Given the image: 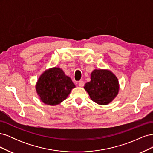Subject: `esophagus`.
<instances>
[{
    "mask_svg": "<svg viewBox=\"0 0 153 153\" xmlns=\"http://www.w3.org/2000/svg\"><path fill=\"white\" fill-rule=\"evenodd\" d=\"M84 84H85L84 82V81H82V80L80 81V82H79V83H78V85H79V86H80V87H83V86L84 85Z\"/></svg>",
    "mask_w": 153,
    "mask_h": 153,
    "instance_id": "34e87169",
    "label": "esophagus"
}]
</instances>
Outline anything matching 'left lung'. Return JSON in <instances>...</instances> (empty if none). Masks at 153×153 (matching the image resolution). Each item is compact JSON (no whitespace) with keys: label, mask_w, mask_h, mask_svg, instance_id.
Listing matches in <instances>:
<instances>
[{"label":"left lung","mask_w":153,"mask_h":153,"mask_svg":"<svg viewBox=\"0 0 153 153\" xmlns=\"http://www.w3.org/2000/svg\"><path fill=\"white\" fill-rule=\"evenodd\" d=\"M91 99L101 105L112 102L118 94L117 78L108 69H94L91 74V81L84 86Z\"/></svg>","instance_id":"8db88e82"}]
</instances>
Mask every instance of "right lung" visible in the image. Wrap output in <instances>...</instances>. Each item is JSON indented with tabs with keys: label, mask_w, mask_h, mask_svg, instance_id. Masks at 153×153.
I'll use <instances>...</instances> for the list:
<instances>
[{
	"label": "right lung",
	"mask_w": 153,
	"mask_h": 153,
	"mask_svg": "<svg viewBox=\"0 0 153 153\" xmlns=\"http://www.w3.org/2000/svg\"><path fill=\"white\" fill-rule=\"evenodd\" d=\"M75 87L70 77L59 68H52L41 75L36 85V92L45 104L54 106L67 98Z\"/></svg>",
	"instance_id": "1"
}]
</instances>
